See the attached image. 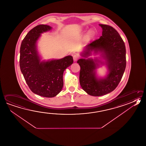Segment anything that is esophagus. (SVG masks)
<instances>
[{
	"instance_id": "34e87169",
	"label": "esophagus",
	"mask_w": 146,
	"mask_h": 146,
	"mask_svg": "<svg viewBox=\"0 0 146 146\" xmlns=\"http://www.w3.org/2000/svg\"><path fill=\"white\" fill-rule=\"evenodd\" d=\"M73 60L75 61H76L78 60V59L79 58V57H78V55L75 54V55H73Z\"/></svg>"
}]
</instances>
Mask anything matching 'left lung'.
Masks as SVG:
<instances>
[{
  "label": "left lung",
  "mask_w": 146,
  "mask_h": 146,
  "mask_svg": "<svg viewBox=\"0 0 146 146\" xmlns=\"http://www.w3.org/2000/svg\"><path fill=\"white\" fill-rule=\"evenodd\" d=\"M102 36L86 47L82 56L87 57L91 51L100 50L104 54L109 74L104 79H98L95 73L96 60L80 59V85L88 94L99 96L115 89L123 76L126 67V50L122 38L117 31L108 25L100 24Z\"/></svg>",
  "instance_id": "left-lung-1"
}]
</instances>
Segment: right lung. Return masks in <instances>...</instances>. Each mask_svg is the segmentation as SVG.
<instances>
[{
	"label": "right lung",
	"instance_id": "add662e5",
	"mask_svg": "<svg viewBox=\"0 0 146 146\" xmlns=\"http://www.w3.org/2000/svg\"><path fill=\"white\" fill-rule=\"evenodd\" d=\"M51 28L48 25L36 26L25 36L20 47L19 66L26 82L33 93L46 98L54 97L61 91L63 72L73 62L71 56L40 62L36 42L41 33Z\"/></svg>",
	"mask_w": 146,
	"mask_h": 146
}]
</instances>
